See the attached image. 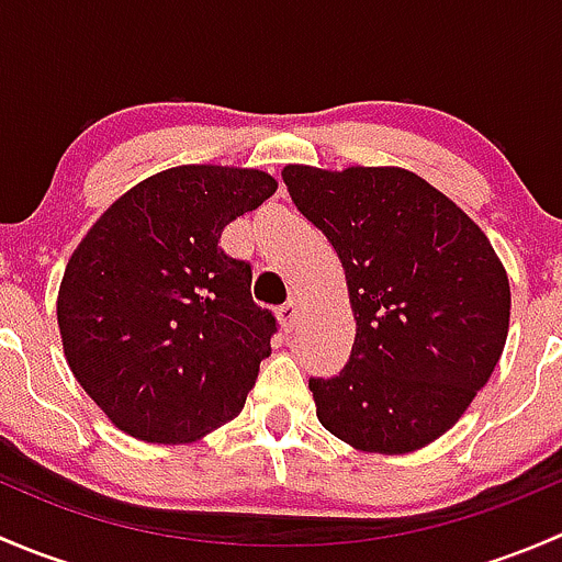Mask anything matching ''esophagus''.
<instances>
[{"label":"esophagus","instance_id":"1","mask_svg":"<svg viewBox=\"0 0 562 562\" xmlns=\"http://www.w3.org/2000/svg\"><path fill=\"white\" fill-rule=\"evenodd\" d=\"M280 323H282V328H285V331H293V328H296V323H299V302H296V299H288V302L282 304V307H280Z\"/></svg>","mask_w":562,"mask_h":562}]
</instances>
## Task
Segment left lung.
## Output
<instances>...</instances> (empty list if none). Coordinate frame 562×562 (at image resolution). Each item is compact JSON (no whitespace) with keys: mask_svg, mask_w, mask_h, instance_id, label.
<instances>
[{"mask_svg":"<svg viewBox=\"0 0 562 562\" xmlns=\"http://www.w3.org/2000/svg\"><path fill=\"white\" fill-rule=\"evenodd\" d=\"M282 179L337 249L356 315L348 364L310 378L317 418L361 451L432 443L484 389L506 345L512 291L490 239L402 168L288 166Z\"/></svg>","mask_w":562,"mask_h":562,"instance_id":"obj_1","label":"left lung"}]
</instances>
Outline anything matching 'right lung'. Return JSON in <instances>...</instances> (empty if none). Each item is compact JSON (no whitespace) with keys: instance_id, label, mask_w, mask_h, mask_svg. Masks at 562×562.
Returning <instances> with one entry per match:
<instances>
[{"instance_id":"obj_1","label":"right lung","mask_w":562,"mask_h":562,"mask_svg":"<svg viewBox=\"0 0 562 562\" xmlns=\"http://www.w3.org/2000/svg\"><path fill=\"white\" fill-rule=\"evenodd\" d=\"M274 190L263 171L171 168L119 198L72 252L56 304L67 364L133 438L184 443L245 407L280 323L220 236Z\"/></svg>"}]
</instances>
